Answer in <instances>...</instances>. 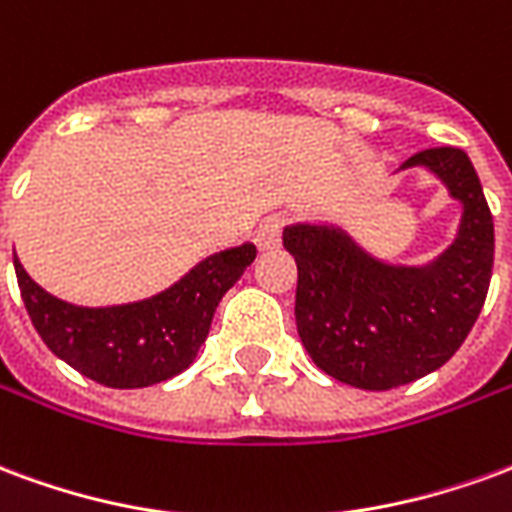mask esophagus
Here are the masks:
<instances>
[{"label": "esophagus", "mask_w": 512, "mask_h": 512, "mask_svg": "<svg viewBox=\"0 0 512 512\" xmlns=\"http://www.w3.org/2000/svg\"><path fill=\"white\" fill-rule=\"evenodd\" d=\"M282 230H285V216H268L257 227V246L260 249H277L282 241Z\"/></svg>", "instance_id": "obj_1"}]
</instances>
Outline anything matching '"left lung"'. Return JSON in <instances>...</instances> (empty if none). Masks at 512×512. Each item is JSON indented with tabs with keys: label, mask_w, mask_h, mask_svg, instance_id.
Wrapping results in <instances>:
<instances>
[{
	"label": "left lung",
	"mask_w": 512,
	"mask_h": 512,
	"mask_svg": "<svg viewBox=\"0 0 512 512\" xmlns=\"http://www.w3.org/2000/svg\"><path fill=\"white\" fill-rule=\"evenodd\" d=\"M403 167L439 175L463 219L455 244L428 268L389 266L334 227L293 224L296 326L312 362L356 389L384 392L439 370L483 310L494 271V216L461 147L419 150Z\"/></svg>",
	"instance_id": "left-lung-1"
}]
</instances>
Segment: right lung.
I'll use <instances>...</instances> for the list:
<instances>
[{
	"label": "right lung",
	"mask_w": 512,
	"mask_h": 512,
	"mask_svg": "<svg viewBox=\"0 0 512 512\" xmlns=\"http://www.w3.org/2000/svg\"><path fill=\"white\" fill-rule=\"evenodd\" d=\"M255 255L252 244L227 249L153 299L98 310L54 299L32 282L18 257L13 266L32 326L51 354L98 384L139 389L178 376L194 362L219 301Z\"/></svg>",
	"instance_id": "1"
}]
</instances>
